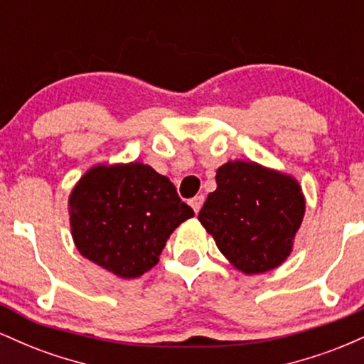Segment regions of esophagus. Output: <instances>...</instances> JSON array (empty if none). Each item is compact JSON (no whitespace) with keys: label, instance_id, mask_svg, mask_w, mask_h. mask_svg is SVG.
I'll list each match as a JSON object with an SVG mask.
<instances>
[{"label":"esophagus","instance_id":"esophagus-1","mask_svg":"<svg viewBox=\"0 0 364 364\" xmlns=\"http://www.w3.org/2000/svg\"><path fill=\"white\" fill-rule=\"evenodd\" d=\"M203 200H205V198H203V195H196L190 200V205L193 207L195 214H198V212H200V208H202V205H203Z\"/></svg>","mask_w":364,"mask_h":364}]
</instances>
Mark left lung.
I'll list each match as a JSON object with an SVG mask.
<instances>
[{"label":"left lung","mask_w":364,"mask_h":364,"mask_svg":"<svg viewBox=\"0 0 364 364\" xmlns=\"http://www.w3.org/2000/svg\"><path fill=\"white\" fill-rule=\"evenodd\" d=\"M215 183L198 220L214 236L217 248L245 274L281 265L304 215L296 179L255 162L235 161L217 169Z\"/></svg>","instance_id":"left-lung-1"}]
</instances>
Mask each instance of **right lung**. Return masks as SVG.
Masks as SVG:
<instances>
[{
    "instance_id": "right-lung-1",
    "label": "right lung",
    "mask_w": 364,
    "mask_h": 364,
    "mask_svg": "<svg viewBox=\"0 0 364 364\" xmlns=\"http://www.w3.org/2000/svg\"><path fill=\"white\" fill-rule=\"evenodd\" d=\"M193 215L169 178L141 162L95 166L70 195L78 252L123 279L152 269L171 232Z\"/></svg>"
}]
</instances>
